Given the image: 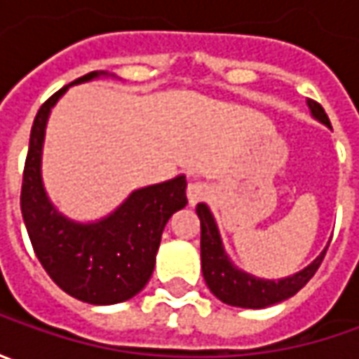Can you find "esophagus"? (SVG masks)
<instances>
[{
	"label": "esophagus",
	"mask_w": 359,
	"mask_h": 359,
	"mask_svg": "<svg viewBox=\"0 0 359 359\" xmlns=\"http://www.w3.org/2000/svg\"><path fill=\"white\" fill-rule=\"evenodd\" d=\"M205 196H208V187H205V184L194 182V184L187 186V200H189L191 205H196L198 201L205 200Z\"/></svg>",
	"instance_id": "1"
}]
</instances>
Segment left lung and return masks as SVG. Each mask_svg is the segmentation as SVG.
<instances>
[{
  "label": "left lung",
  "mask_w": 359,
  "mask_h": 359,
  "mask_svg": "<svg viewBox=\"0 0 359 359\" xmlns=\"http://www.w3.org/2000/svg\"><path fill=\"white\" fill-rule=\"evenodd\" d=\"M311 114L320 121H324L325 126H332L330 119L325 116L324 107L310 100ZM198 217H200L201 226V271H203V280L208 283V287L212 290L217 299H222L224 304L229 306H238V308H252V310H259L271 304H278L282 299H287L294 294H297L306 283L313 278V273L322 266L325 257V250L322 255L310 264L306 269H302L299 273L285 278V280H259L250 273H243L240 269H236L229 264L228 255L224 254L222 248V240L215 228V222L208 205L205 203H198L196 208Z\"/></svg>",
  "instance_id": "1"
}]
</instances>
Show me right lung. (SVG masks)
I'll return each mask as SVG.
<instances>
[{
  "label": "right lung",
  "instance_id": "right-lung-1",
  "mask_svg": "<svg viewBox=\"0 0 359 359\" xmlns=\"http://www.w3.org/2000/svg\"><path fill=\"white\" fill-rule=\"evenodd\" d=\"M95 76L91 72L74 83ZM69 86L55 91L34 119L21 182V214L37 259L65 294L95 306L119 304L142 292L151 278L161 231L173 212L187 203V182L180 175L137 189L109 217L90 226L57 214L41 186L39 159L49 109Z\"/></svg>",
  "mask_w": 359,
  "mask_h": 359
}]
</instances>
